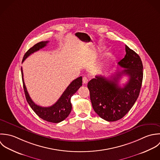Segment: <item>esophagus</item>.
<instances>
[{
    "mask_svg": "<svg viewBox=\"0 0 160 160\" xmlns=\"http://www.w3.org/2000/svg\"><path fill=\"white\" fill-rule=\"evenodd\" d=\"M82 80H83V84H87V83H88V79L87 77H83Z\"/></svg>",
    "mask_w": 160,
    "mask_h": 160,
    "instance_id": "34e87169",
    "label": "esophagus"
}]
</instances>
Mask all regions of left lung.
I'll use <instances>...</instances> for the list:
<instances>
[{
    "mask_svg": "<svg viewBox=\"0 0 160 160\" xmlns=\"http://www.w3.org/2000/svg\"><path fill=\"white\" fill-rule=\"evenodd\" d=\"M126 54L118 65L126 69L117 70L110 78L96 75L88 83L93 108L102 119L116 121L122 119L137 99L143 80V64L140 56L126 45ZM129 76L124 88L118 85L121 76Z\"/></svg>",
    "mask_w": 160,
    "mask_h": 160,
    "instance_id": "1",
    "label": "left lung"
}]
</instances>
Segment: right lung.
Returning a JSON list of instances; mask_svg holds the SVG:
<instances>
[{
	"instance_id": "1",
	"label": "right lung",
	"mask_w": 160,
	"mask_h": 160,
	"mask_svg": "<svg viewBox=\"0 0 160 160\" xmlns=\"http://www.w3.org/2000/svg\"><path fill=\"white\" fill-rule=\"evenodd\" d=\"M48 42V41H41L34 45L32 48L28 49V51L24 55L22 62L33 52L38 51L40 49L45 47ZM21 70L25 97L28 103L34 112L42 119L50 122L59 123L65 119L72 110V104L70 102L71 97L77 92L79 88L82 85V77H80L73 80L67 87L58 101L52 106L49 107H41L36 104L30 97L24 82L22 68H21Z\"/></svg>"
}]
</instances>
